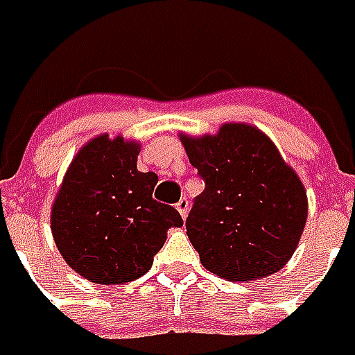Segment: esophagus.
<instances>
[{"instance_id":"1","label":"esophagus","mask_w":355,"mask_h":355,"mask_svg":"<svg viewBox=\"0 0 355 355\" xmlns=\"http://www.w3.org/2000/svg\"><path fill=\"white\" fill-rule=\"evenodd\" d=\"M175 209L180 211V216H182V218H186L187 209H189V202H187V198H182V200L175 204Z\"/></svg>"}]
</instances>
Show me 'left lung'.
Listing matches in <instances>:
<instances>
[{
  "label": "left lung",
  "mask_w": 355,
  "mask_h": 355,
  "mask_svg": "<svg viewBox=\"0 0 355 355\" xmlns=\"http://www.w3.org/2000/svg\"><path fill=\"white\" fill-rule=\"evenodd\" d=\"M182 144L205 184L186 220L205 270L232 282L282 270L302 238L308 200L274 144L239 123Z\"/></svg>",
  "instance_id": "obj_1"
}]
</instances>
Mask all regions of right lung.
<instances>
[{"label":"right lung","instance_id":"obj_1","mask_svg":"<svg viewBox=\"0 0 355 355\" xmlns=\"http://www.w3.org/2000/svg\"><path fill=\"white\" fill-rule=\"evenodd\" d=\"M157 175L137 171V146L101 135L76 155L51 209L63 259L85 279L114 286L146 274L169 227L184 225L153 200Z\"/></svg>","mask_w":355,"mask_h":355}]
</instances>
